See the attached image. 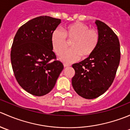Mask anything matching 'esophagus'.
Returning <instances> with one entry per match:
<instances>
[{
	"mask_svg": "<svg viewBox=\"0 0 130 130\" xmlns=\"http://www.w3.org/2000/svg\"><path fill=\"white\" fill-rule=\"evenodd\" d=\"M63 66H64V67H69V66H70V65H69V64L64 63V64H63Z\"/></svg>",
	"mask_w": 130,
	"mask_h": 130,
	"instance_id": "obj_1",
	"label": "esophagus"
}]
</instances>
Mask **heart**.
I'll list each match as a JSON object with an SVG mask.
<instances>
[{"label":"heart","mask_w":130,"mask_h":130,"mask_svg":"<svg viewBox=\"0 0 130 130\" xmlns=\"http://www.w3.org/2000/svg\"><path fill=\"white\" fill-rule=\"evenodd\" d=\"M99 38L96 30L89 29L80 22H75L67 26L63 33L58 30L55 31L52 36V44L55 53L60 55L68 47V42L72 41L71 49L62 53L60 57L61 61L72 63L78 60L80 56L86 58L91 55L98 46Z\"/></svg>","instance_id":"1"}]
</instances>
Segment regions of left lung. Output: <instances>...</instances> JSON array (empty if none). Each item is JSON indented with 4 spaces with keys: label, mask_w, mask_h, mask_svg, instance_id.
<instances>
[{
    "label": "left lung",
    "mask_w": 130,
    "mask_h": 130,
    "mask_svg": "<svg viewBox=\"0 0 130 130\" xmlns=\"http://www.w3.org/2000/svg\"><path fill=\"white\" fill-rule=\"evenodd\" d=\"M99 42L94 53L79 63H74L75 75L72 84L82 98H98L111 86L120 64V44L118 38L105 23L96 20Z\"/></svg>",
    "instance_id": "left-lung-1"
}]
</instances>
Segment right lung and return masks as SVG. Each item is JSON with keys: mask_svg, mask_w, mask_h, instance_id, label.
Wrapping results in <instances>:
<instances>
[{"mask_svg": "<svg viewBox=\"0 0 130 130\" xmlns=\"http://www.w3.org/2000/svg\"><path fill=\"white\" fill-rule=\"evenodd\" d=\"M60 23V19L37 17L15 35L10 53L13 72L21 87L32 95L49 93L63 69L62 63L55 60L52 44V34Z\"/></svg>", "mask_w": 130, "mask_h": 130, "instance_id": "right-lung-1", "label": "right lung"}]
</instances>
